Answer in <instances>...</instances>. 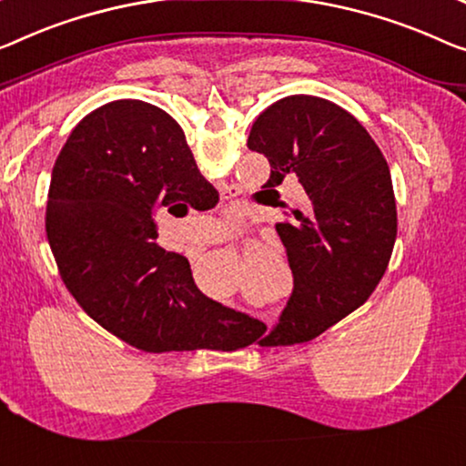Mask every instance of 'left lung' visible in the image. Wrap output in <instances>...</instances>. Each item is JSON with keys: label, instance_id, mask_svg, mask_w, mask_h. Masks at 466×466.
<instances>
[{"label": "left lung", "instance_id": "left-lung-1", "mask_svg": "<svg viewBox=\"0 0 466 466\" xmlns=\"http://www.w3.org/2000/svg\"><path fill=\"white\" fill-rule=\"evenodd\" d=\"M247 146L268 157L263 188L297 177L308 197L278 221L295 289L261 347L308 343L356 311L383 278L398 236L391 171L356 116L316 96H289L257 116Z\"/></svg>", "mask_w": 466, "mask_h": 466}]
</instances>
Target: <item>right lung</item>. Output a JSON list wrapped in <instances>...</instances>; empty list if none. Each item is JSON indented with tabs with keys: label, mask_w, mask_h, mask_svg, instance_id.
<instances>
[{
	"label": "right lung",
	"mask_w": 466,
	"mask_h": 466,
	"mask_svg": "<svg viewBox=\"0 0 466 466\" xmlns=\"http://www.w3.org/2000/svg\"><path fill=\"white\" fill-rule=\"evenodd\" d=\"M218 200L165 110L104 104L79 121L52 169L46 232L62 282L92 320L146 353L251 345L266 326L205 297L188 259L157 242L152 207Z\"/></svg>",
	"instance_id": "right-lung-1"
}]
</instances>
